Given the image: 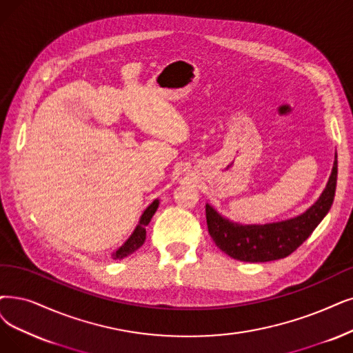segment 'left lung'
I'll return each instance as SVG.
<instances>
[{"label":"left lung","instance_id":"8db88e82","mask_svg":"<svg viewBox=\"0 0 353 353\" xmlns=\"http://www.w3.org/2000/svg\"><path fill=\"white\" fill-rule=\"evenodd\" d=\"M337 181V157L332 175L320 199L305 213L285 221L271 224H237L221 217L205 205L208 233L225 255L242 262H270L287 258L300 248L329 213Z\"/></svg>","mask_w":353,"mask_h":353}]
</instances>
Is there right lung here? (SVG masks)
<instances>
[{
	"label": "right lung",
	"instance_id": "add662e5",
	"mask_svg": "<svg viewBox=\"0 0 353 353\" xmlns=\"http://www.w3.org/2000/svg\"><path fill=\"white\" fill-rule=\"evenodd\" d=\"M159 201L154 200L146 210L145 213L140 217V221L137 224V228L134 229L133 234L128 239V242H125L120 249L116 250V253H112V258L114 259H123L125 256H129L130 253H133L134 250H137L140 246L145 243V239H146V225L149 224L152 216L154 214V211L158 210Z\"/></svg>",
	"mask_w": 353,
	"mask_h": 353
}]
</instances>
